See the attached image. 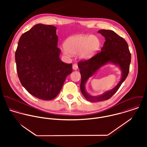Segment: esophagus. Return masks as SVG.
I'll return each mask as SVG.
<instances>
[{
  "mask_svg": "<svg viewBox=\"0 0 147 147\" xmlns=\"http://www.w3.org/2000/svg\"><path fill=\"white\" fill-rule=\"evenodd\" d=\"M78 68V64H74L73 65H72V68L74 70H76Z\"/></svg>",
  "mask_w": 147,
  "mask_h": 147,
  "instance_id": "1",
  "label": "esophagus"
}]
</instances>
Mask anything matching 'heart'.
<instances>
[{"label":"heart","mask_w":147,"mask_h":147,"mask_svg":"<svg viewBox=\"0 0 147 147\" xmlns=\"http://www.w3.org/2000/svg\"><path fill=\"white\" fill-rule=\"evenodd\" d=\"M100 46V41L96 36L76 34L65 40L62 51L66 55L77 54L80 59H85L92 57Z\"/></svg>","instance_id":"b5f03b06"}]
</instances>
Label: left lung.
Here are the masks:
<instances>
[{"label": "left lung", "instance_id": "left-lung-1", "mask_svg": "<svg viewBox=\"0 0 147 147\" xmlns=\"http://www.w3.org/2000/svg\"><path fill=\"white\" fill-rule=\"evenodd\" d=\"M105 38L101 51L87 61H80L78 67L81 74L80 90L84 97L90 102H99L109 99L118 90L126 80L129 72L131 54L126 41L111 30L98 31ZM111 63L117 65L121 71L120 82L113 89L97 96L90 95L86 90L85 85L91 77L95 75L103 66Z\"/></svg>", "mask_w": 147, "mask_h": 147}]
</instances>
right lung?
<instances>
[{"label":"right lung","mask_w":147,"mask_h":147,"mask_svg":"<svg viewBox=\"0 0 147 147\" xmlns=\"http://www.w3.org/2000/svg\"><path fill=\"white\" fill-rule=\"evenodd\" d=\"M58 41L55 26L38 24L21 36L15 53L21 84L30 94L43 100L55 98L72 72V64L59 58Z\"/></svg>","instance_id":"obj_1"}]
</instances>
